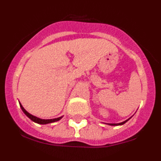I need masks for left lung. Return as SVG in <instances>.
I'll use <instances>...</instances> for the list:
<instances>
[{"mask_svg":"<svg viewBox=\"0 0 161 161\" xmlns=\"http://www.w3.org/2000/svg\"><path fill=\"white\" fill-rule=\"evenodd\" d=\"M131 117H132V116H131ZM131 117H130V118H131ZM130 118H129V119H126V120H125V121L122 122V123H106V124L110 125V126H120V125H123V124H124L125 123H126V122H127L128 120H129V119H130Z\"/></svg>","mask_w":161,"mask_h":161,"instance_id":"obj_1","label":"left lung"}]
</instances>
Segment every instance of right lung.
<instances>
[{
	"instance_id": "obj_1",
	"label": "right lung",
	"mask_w": 161,
	"mask_h": 161,
	"mask_svg": "<svg viewBox=\"0 0 161 161\" xmlns=\"http://www.w3.org/2000/svg\"><path fill=\"white\" fill-rule=\"evenodd\" d=\"M20 104V106H21V109H22V111L24 112V113H25V115H26L27 116H28L29 119H31L32 121L35 122V123H38V124H48V123H54V122H57L58 120H60L61 119H62V117H63V116H60V117H58V118H55V119H40V118L37 117V116H33V115L30 114L28 112H27L26 110L25 109V108L23 107L22 105L21 104V103H19Z\"/></svg>"
}]
</instances>
